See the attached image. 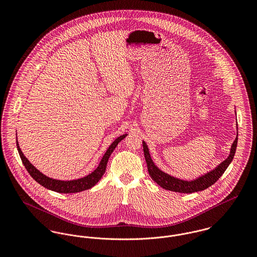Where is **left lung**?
Segmentation results:
<instances>
[{
    "mask_svg": "<svg viewBox=\"0 0 257 257\" xmlns=\"http://www.w3.org/2000/svg\"><path fill=\"white\" fill-rule=\"evenodd\" d=\"M143 146H144L145 157L147 160V170H148L150 177L152 178V180L154 182H156L163 189H166L169 191L178 192V193H194V192L203 191L219 180V178L223 174V172L226 170V168L228 167V165L230 164V162L233 159L236 146H237V136L231 146L230 153H229L228 157L211 172H209L195 180H192V181L181 180V179L172 177V176L162 172L159 168H157L154 165V163L150 157L148 147L145 142H143Z\"/></svg>",
    "mask_w": 257,
    "mask_h": 257,
    "instance_id": "8db88e82",
    "label": "left lung"
}]
</instances>
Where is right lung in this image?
<instances>
[{
    "label": "right lung",
    "mask_w": 257,
    "mask_h": 257,
    "mask_svg": "<svg viewBox=\"0 0 257 257\" xmlns=\"http://www.w3.org/2000/svg\"><path fill=\"white\" fill-rule=\"evenodd\" d=\"M125 137H126V135L118 137L110 145L109 148H108V150L106 151V153L104 154V156H103L99 166L91 174H89V175H87V176H85L83 178L76 179V180H71V181L56 180V179H52V178H49V177L43 175L41 172H39L37 170V168L24 155V153L22 152L21 148L19 147L18 141H17V148H18L19 154L21 156V159H22L26 169L28 170L30 175L37 181V183L40 184L43 187H45L46 189H49V190L57 192V193H64V194H66V193H78V192H82V191L88 190V189L92 188L93 186H95L96 184L99 182V180L102 178V176L106 172L107 163H108V160L110 158L111 152L114 150V148L119 144V142L122 141Z\"/></svg>",
    "instance_id": "add662e5"
}]
</instances>
